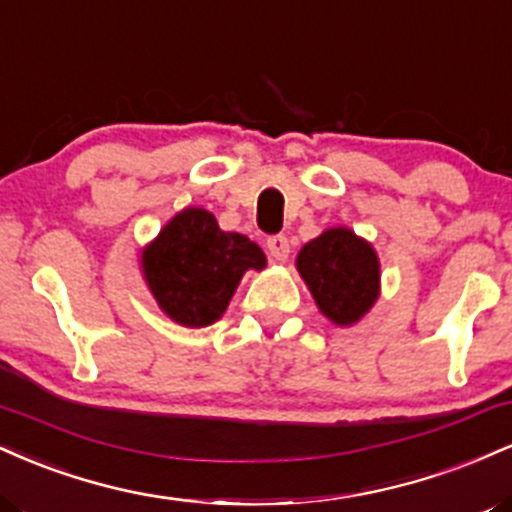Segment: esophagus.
I'll return each mask as SVG.
<instances>
[{
	"label": "esophagus",
	"instance_id": "esophagus-1",
	"mask_svg": "<svg viewBox=\"0 0 512 512\" xmlns=\"http://www.w3.org/2000/svg\"><path fill=\"white\" fill-rule=\"evenodd\" d=\"M267 250H269V255H272L274 262H286L289 260V252H291L289 238L286 236L267 238Z\"/></svg>",
	"mask_w": 512,
	"mask_h": 512
}]
</instances>
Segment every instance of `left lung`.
Here are the masks:
<instances>
[{
    "instance_id": "obj_1",
    "label": "left lung",
    "mask_w": 512,
    "mask_h": 512,
    "mask_svg": "<svg viewBox=\"0 0 512 512\" xmlns=\"http://www.w3.org/2000/svg\"><path fill=\"white\" fill-rule=\"evenodd\" d=\"M296 269L332 325H356L380 298L378 252L346 226L327 228L308 240L298 252Z\"/></svg>"
}]
</instances>
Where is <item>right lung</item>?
Instances as JSON below:
<instances>
[{
  "label": "right lung",
  "instance_id": "right-lung-1",
  "mask_svg": "<svg viewBox=\"0 0 512 512\" xmlns=\"http://www.w3.org/2000/svg\"><path fill=\"white\" fill-rule=\"evenodd\" d=\"M267 257L243 233L221 231L214 214L185 207L146 243L139 269L158 308L182 327H207L226 313L248 269L262 272Z\"/></svg>",
  "mask_w": 512,
  "mask_h": 512
}]
</instances>
